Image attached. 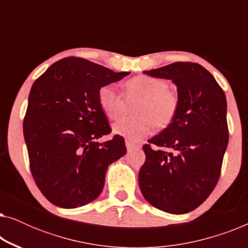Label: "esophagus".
<instances>
[{"mask_svg":"<svg viewBox=\"0 0 248 248\" xmlns=\"http://www.w3.org/2000/svg\"><path fill=\"white\" fill-rule=\"evenodd\" d=\"M125 144H126V149H127V151H128V152L133 151L134 149H138V148H140V145H138V144H134V143H132V142H131L130 140H126V141H125Z\"/></svg>","mask_w":248,"mask_h":248,"instance_id":"1","label":"esophagus"}]
</instances>
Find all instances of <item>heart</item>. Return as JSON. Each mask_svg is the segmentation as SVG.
Here are the masks:
<instances>
[{
    "label": "heart",
    "mask_w": 248,
    "mask_h": 248,
    "mask_svg": "<svg viewBox=\"0 0 248 248\" xmlns=\"http://www.w3.org/2000/svg\"><path fill=\"white\" fill-rule=\"evenodd\" d=\"M125 97L140 98L134 107L137 116L124 117L113 125L115 134L138 142L155 131L171 124L178 110V97L169 89L167 81L149 76H138L125 83ZM98 104L105 116L116 120L124 109V99L113 86L101 87Z\"/></svg>",
    "instance_id": "obj_1"
}]
</instances>
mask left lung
Segmentation results:
<instances>
[{"instance_id":"1","label":"left lung","mask_w":248,"mask_h":248,"mask_svg":"<svg viewBox=\"0 0 248 248\" xmlns=\"http://www.w3.org/2000/svg\"><path fill=\"white\" fill-rule=\"evenodd\" d=\"M177 87L178 110L170 125L143 145L139 171L144 199L161 211L184 215L201 205L218 183L228 145L223 90L200 64L177 62L143 71Z\"/></svg>"}]
</instances>
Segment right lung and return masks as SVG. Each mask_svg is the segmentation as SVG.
I'll list each match as a JSON object with an SVG mask.
<instances>
[{
	"mask_svg": "<svg viewBox=\"0 0 248 248\" xmlns=\"http://www.w3.org/2000/svg\"><path fill=\"white\" fill-rule=\"evenodd\" d=\"M130 73L66 57L33 82L23 137L32 177L53 204L74 209L93 202L103 191L108 166L126 154L120 135L98 141L111 131L98 91Z\"/></svg>",
	"mask_w": 248,
	"mask_h": 248,
	"instance_id": "1",
	"label": "right lung"
}]
</instances>
